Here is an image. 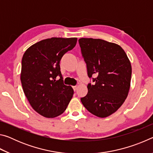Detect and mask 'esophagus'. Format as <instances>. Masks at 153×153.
<instances>
[{"instance_id":"34e87169","label":"esophagus","mask_w":153,"mask_h":153,"mask_svg":"<svg viewBox=\"0 0 153 153\" xmlns=\"http://www.w3.org/2000/svg\"><path fill=\"white\" fill-rule=\"evenodd\" d=\"M73 89H74V90L75 92L77 90V86H73Z\"/></svg>"}]
</instances>
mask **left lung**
<instances>
[{
    "label": "left lung",
    "mask_w": 153,
    "mask_h": 153,
    "mask_svg": "<svg viewBox=\"0 0 153 153\" xmlns=\"http://www.w3.org/2000/svg\"><path fill=\"white\" fill-rule=\"evenodd\" d=\"M79 44L86 63L88 75H97L94 85L87 86L81 98L84 107L98 117L118 110L128 97L131 77V63L120 45L102 39L80 38Z\"/></svg>",
    "instance_id": "left-lung-1"
}]
</instances>
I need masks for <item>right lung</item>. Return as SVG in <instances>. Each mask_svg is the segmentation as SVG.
Returning a JSON list of instances; mask_svg holds the SVG:
<instances>
[{
    "label": "right lung",
    "mask_w": 153,
    "mask_h": 153,
    "mask_svg": "<svg viewBox=\"0 0 153 153\" xmlns=\"http://www.w3.org/2000/svg\"><path fill=\"white\" fill-rule=\"evenodd\" d=\"M77 38H51L30 46L23 55L21 82L33 109L43 117L61 115L74 94L70 86L63 84L60 61L73 49ZM59 75L60 78L56 80Z\"/></svg>",
    "instance_id": "right-lung-1"
}]
</instances>
